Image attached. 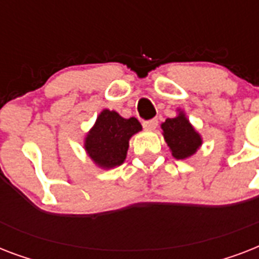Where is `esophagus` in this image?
<instances>
[{"instance_id":"obj_1","label":"esophagus","mask_w":259,"mask_h":259,"mask_svg":"<svg viewBox=\"0 0 259 259\" xmlns=\"http://www.w3.org/2000/svg\"><path fill=\"white\" fill-rule=\"evenodd\" d=\"M157 125H158V121L156 119V118H153V119H148V121L142 122V126H144L146 130H154L156 127H157Z\"/></svg>"}]
</instances>
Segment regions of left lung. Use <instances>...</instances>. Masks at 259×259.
<instances>
[{"label": "left lung", "mask_w": 259, "mask_h": 259, "mask_svg": "<svg viewBox=\"0 0 259 259\" xmlns=\"http://www.w3.org/2000/svg\"><path fill=\"white\" fill-rule=\"evenodd\" d=\"M164 138L177 160L192 156L201 145L200 136L195 132L192 125L183 113L176 118H168L161 125Z\"/></svg>", "instance_id": "1"}]
</instances>
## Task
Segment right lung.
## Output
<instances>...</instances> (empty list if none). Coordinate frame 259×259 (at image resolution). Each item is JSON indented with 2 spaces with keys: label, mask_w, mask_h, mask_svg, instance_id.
<instances>
[{
  "label": "right lung",
  "mask_w": 259,
  "mask_h": 259,
  "mask_svg": "<svg viewBox=\"0 0 259 259\" xmlns=\"http://www.w3.org/2000/svg\"><path fill=\"white\" fill-rule=\"evenodd\" d=\"M141 129L137 118L125 119L115 111L103 110L87 134V153L102 168L121 165L126 158L130 137Z\"/></svg>",
  "instance_id": "right-lung-1"
}]
</instances>
